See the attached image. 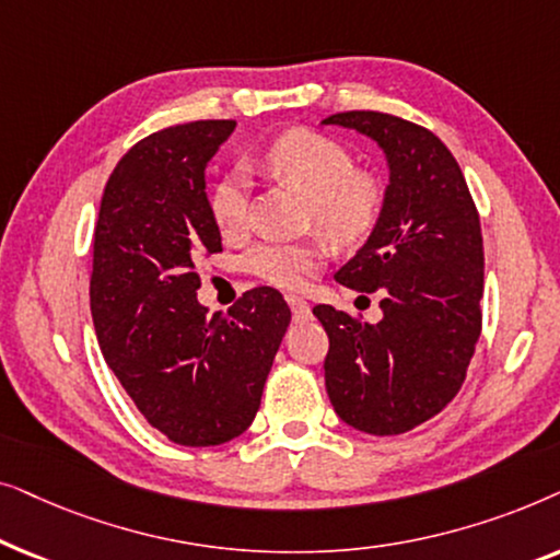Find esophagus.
Here are the masks:
<instances>
[{
	"label": "esophagus",
	"instance_id": "esophagus-1",
	"mask_svg": "<svg viewBox=\"0 0 560 560\" xmlns=\"http://www.w3.org/2000/svg\"><path fill=\"white\" fill-rule=\"evenodd\" d=\"M288 305H290V311H293V318L295 320H305L311 316V305L303 301V298H298V295H288Z\"/></svg>",
	"mask_w": 560,
	"mask_h": 560
}]
</instances>
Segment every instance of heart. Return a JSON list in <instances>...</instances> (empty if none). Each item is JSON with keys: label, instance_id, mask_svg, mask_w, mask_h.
Segmentation results:
<instances>
[{"label": "heart", "instance_id": "heart-1", "mask_svg": "<svg viewBox=\"0 0 560 560\" xmlns=\"http://www.w3.org/2000/svg\"><path fill=\"white\" fill-rule=\"evenodd\" d=\"M265 165L275 175L311 198L316 224L336 242H357L370 232L382 209L380 183L366 173H354V158L341 142L311 129H290L265 150ZM211 219L221 236L242 232L247 219V186L242 175L229 173L209 196ZM320 244L278 242L255 244L244 267L255 278L278 288H301L320 265Z\"/></svg>", "mask_w": 560, "mask_h": 560}]
</instances>
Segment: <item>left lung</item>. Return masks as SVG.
I'll list each match as a JSON object with an SVG mask.
<instances>
[{
  "instance_id": "8db88e82",
  "label": "left lung",
  "mask_w": 560,
  "mask_h": 560,
  "mask_svg": "<svg viewBox=\"0 0 560 560\" xmlns=\"http://www.w3.org/2000/svg\"><path fill=\"white\" fill-rule=\"evenodd\" d=\"M320 125L370 137L389 167L370 240L334 275L357 293H380L382 318L313 308L328 334L326 393L347 425L397 435L439 416L466 380L485 293L479 213L456 158L425 127L382 112Z\"/></svg>"
}]
</instances>
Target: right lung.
Segmentation results:
<instances>
[{
	"mask_svg": "<svg viewBox=\"0 0 560 560\" xmlns=\"http://www.w3.org/2000/svg\"><path fill=\"white\" fill-rule=\"evenodd\" d=\"M236 121L160 129L106 180L94 229L91 316L98 347L152 428L178 446H219L255 420L290 324L275 288L226 313L198 303L201 255L221 252L206 165Z\"/></svg>",
	"mask_w": 560,
	"mask_h": 560,
	"instance_id": "right-lung-1",
	"label": "right lung"
}]
</instances>
